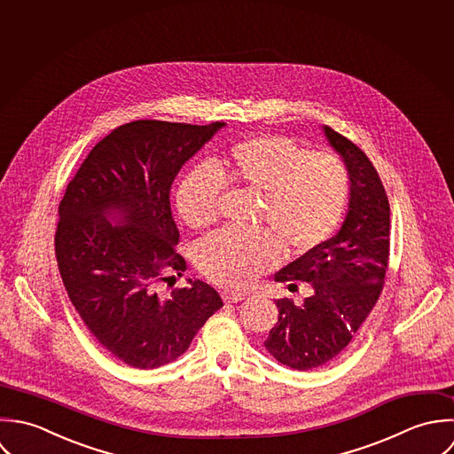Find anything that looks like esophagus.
<instances>
[{
  "mask_svg": "<svg viewBox=\"0 0 454 454\" xmlns=\"http://www.w3.org/2000/svg\"><path fill=\"white\" fill-rule=\"evenodd\" d=\"M246 298V294H242V293H230V291H224L223 293V300L226 301V303H237V301H242Z\"/></svg>",
  "mask_w": 454,
  "mask_h": 454,
  "instance_id": "1",
  "label": "esophagus"
}]
</instances>
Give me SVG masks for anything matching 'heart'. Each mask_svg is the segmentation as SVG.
Returning a JSON list of instances; mask_svg holds the SVG:
<instances>
[{"mask_svg":"<svg viewBox=\"0 0 454 454\" xmlns=\"http://www.w3.org/2000/svg\"><path fill=\"white\" fill-rule=\"evenodd\" d=\"M226 185L260 194L251 233L221 231L198 246L196 265L217 286L244 289L273 269L282 246L305 254L340 224L349 196L348 165L332 153H312L280 135H258L230 147L217 167H192L176 192L182 221L194 228L217 223Z\"/></svg>","mask_w":454,"mask_h":454,"instance_id":"b5f03b06","label":"heart"}]
</instances>
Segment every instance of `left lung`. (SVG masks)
<instances>
[{
    "label": "left lung",
    "instance_id": "left-lung-1",
    "mask_svg": "<svg viewBox=\"0 0 454 454\" xmlns=\"http://www.w3.org/2000/svg\"><path fill=\"white\" fill-rule=\"evenodd\" d=\"M332 147L351 174L348 217L335 237L275 273L294 287L310 282L301 305L278 298V321L265 340L273 358L312 370L340 355L375 307L389 263V201L382 181L358 145L325 126Z\"/></svg>",
    "mask_w": 454,
    "mask_h": 454
}]
</instances>
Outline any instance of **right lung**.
<instances>
[{
    "mask_svg": "<svg viewBox=\"0 0 454 454\" xmlns=\"http://www.w3.org/2000/svg\"><path fill=\"white\" fill-rule=\"evenodd\" d=\"M223 126L122 124L92 147L59 203L54 246L65 289L92 337L129 366L177 360L223 307L219 293L198 278L170 294L158 291L185 270L172 182ZM112 211L122 227L107 223Z\"/></svg>",
    "mask_w": 454,
    "mask_h": 454,
    "instance_id": "add662e5",
    "label": "right lung"
}]
</instances>
